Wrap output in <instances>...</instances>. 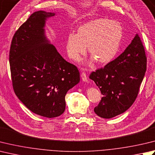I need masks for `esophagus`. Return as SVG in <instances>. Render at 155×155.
<instances>
[{
    "instance_id": "34e87169",
    "label": "esophagus",
    "mask_w": 155,
    "mask_h": 155,
    "mask_svg": "<svg viewBox=\"0 0 155 155\" xmlns=\"http://www.w3.org/2000/svg\"><path fill=\"white\" fill-rule=\"evenodd\" d=\"M81 77L82 78V80H83L84 82H88V77L86 75L85 72H82L81 74Z\"/></svg>"
}]
</instances>
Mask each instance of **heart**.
Segmentation results:
<instances>
[{"mask_svg":"<svg viewBox=\"0 0 155 155\" xmlns=\"http://www.w3.org/2000/svg\"><path fill=\"white\" fill-rule=\"evenodd\" d=\"M123 28L120 23L107 18H98L83 24L77 33H69L66 39V50L70 58L78 60L86 51L91 54L89 64L95 60L105 64L113 60L120 49L123 38Z\"/></svg>","mask_w":155,"mask_h":155,"instance_id":"b5f03b06","label":"heart"}]
</instances>
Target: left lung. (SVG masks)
Here are the masks:
<instances>
[{"label":"left lung","mask_w":155,"mask_h":155,"mask_svg":"<svg viewBox=\"0 0 155 155\" xmlns=\"http://www.w3.org/2000/svg\"><path fill=\"white\" fill-rule=\"evenodd\" d=\"M146 70L144 48L136 34L122 54L90 74L103 95L95 113L110 119L128 110L137 97Z\"/></svg>","instance_id":"left-lung-1"}]
</instances>
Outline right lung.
Instances as JSON below:
<instances>
[{
  "instance_id": "add662e5",
  "label": "right lung",
  "mask_w": 155,
  "mask_h": 155,
  "mask_svg": "<svg viewBox=\"0 0 155 155\" xmlns=\"http://www.w3.org/2000/svg\"><path fill=\"white\" fill-rule=\"evenodd\" d=\"M54 15L44 11L31 15L15 32L9 52L15 93L33 113L48 118L64 113L66 93L80 81L77 66L45 36V21Z\"/></svg>"
}]
</instances>
